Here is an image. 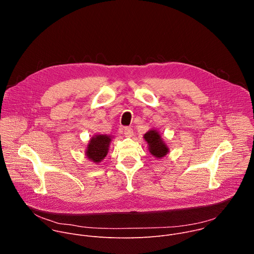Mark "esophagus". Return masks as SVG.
Segmentation results:
<instances>
[{
    "label": "esophagus",
    "instance_id": "34e87169",
    "mask_svg": "<svg viewBox=\"0 0 254 254\" xmlns=\"http://www.w3.org/2000/svg\"><path fill=\"white\" fill-rule=\"evenodd\" d=\"M124 133L126 134V136L130 137V136H132V134H133V130H132V128H131V127H126L124 128Z\"/></svg>",
    "mask_w": 254,
    "mask_h": 254
}]
</instances>
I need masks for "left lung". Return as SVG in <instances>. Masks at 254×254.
<instances>
[{
	"instance_id": "1",
	"label": "left lung",
	"mask_w": 254,
	"mask_h": 254,
	"mask_svg": "<svg viewBox=\"0 0 254 254\" xmlns=\"http://www.w3.org/2000/svg\"><path fill=\"white\" fill-rule=\"evenodd\" d=\"M143 138L146 139V141H148L150 153L156 158L158 159L163 158L169 152L168 147L166 146V143L163 141L161 135L157 130L152 129L148 131L146 134H144Z\"/></svg>"
}]
</instances>
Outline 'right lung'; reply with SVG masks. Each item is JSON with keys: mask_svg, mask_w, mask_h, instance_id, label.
Returning <instances> with one entry per match:
<instances>
[{"mask_svg": "<svg viewBox=\"0 0 254 254\" xmlns=\"http://www.w3.org/2000/svg\"><path fill=\"white\" fill-rule=\"evenodd\" d=\"M111 140V136L106 134H97L91 137L87 146L86 157L94 163L101 162L108 153Z\"/></svg>", "mask_w": 254, "mask_h": 254, "instance_id": "add662e5", "label": "right lung"}]
</instances>
